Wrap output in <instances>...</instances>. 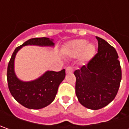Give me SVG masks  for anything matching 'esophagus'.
I'll use <instances>...</instances> for the list:
<instances>
[{"label": "esophagus", "instance_id": "1", "mask_svg": "<svg viewBox=\"0 0 129 129\" xmlns=\"http://www.w3.org/2000/svg\"><path fill=\"white\" fill-rule=\"evenodd\" d=\"M73 72V69L72 67H67L66 68V73L67 74H70V73H72Z\"/></svg>", "mask_w": 129, "mask_h": 129}]
</instances>
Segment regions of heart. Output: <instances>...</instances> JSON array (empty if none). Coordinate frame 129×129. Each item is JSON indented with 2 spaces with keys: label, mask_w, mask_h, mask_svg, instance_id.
I'll return each mask as SVG.
<instances>
[{
  "label": "heart",
  "mask_w": 129,
  "mask_h": 129,
  "mask_svg": "<svg viewBox=\"0 0 129 129\" xmlns=\"http://www.w3.org/2000/svg\"><path fill=\"white\" fill-rule=\"evenodd\" d=\"M65 54L70 57H77L82 62L90 61L93 57L95 48L92 44H87L85 39H75L67 43L64 47Z\"/></svg>",
  "instance_id": "b5f03b06"
}]
</instances>
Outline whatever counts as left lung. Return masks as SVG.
I'll list each match as a JSON object with an SVG mask.
<instances>
[{"instance_id": "1", "label": "left lung", "mask_w": 129, "mask_h": 129, "mask_svg": "<svg viewBox=\"0 0 129 129\" xmlns=\"http://www.w3.org/2000/svg\"><path fill=\"white\" fill-rule=\"evenodd\" d=\"M98 53L87 65L74 72L75 93L83 106L92 110L106 106L115 98L121 80V68L114 47L101 38Z\"/></svg>"}]
</instances>
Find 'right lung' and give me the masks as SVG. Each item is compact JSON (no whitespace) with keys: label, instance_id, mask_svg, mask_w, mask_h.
Wrapping results in <instances>:
<instances>
[{"label":"right lung","instance_id":"right-lung-1","mask_svg":"<svg viewBox=\"0 0 129 129\" xmlns=\"http://www.w3.org/2000/svg\"><path fill=\"white\" fill-rule=\"evenodd\" d=\"M27 45L54 47V43L49 38H33L16 47L8 65V85L12 96L23 106L29 109H41L49 106L54 100L59 85L65 77V70L59 72L47 71L32 81L21 80L14 71V60L17 52Z\"/></svg>","mask_w":129,"mask_h":129}]
</instances>
